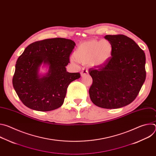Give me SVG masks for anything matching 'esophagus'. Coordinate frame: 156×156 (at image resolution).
I'll return each instance as SVG.
<instances>
[{
    "instance_id": "obj_1",
    "label": "esophagus",
    "mask_w": 156,
    "mask_h": 156,
    "mask_svg": "<svg viewBox=\"0 0 156 156\" xmlns=\"http://www.w3.org/2000/svg\"><path fill=\"white\" fill-rule=\"evenodd\" d=\"M88 73V70L87 69H82V70L81 71V76H84V75H86Z\"/></svg>"
}]
</instances>
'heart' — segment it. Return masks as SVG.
<instances>
[{
  "mask_svg": "<svg viewBox=\"0 0 156 156\" xmlns=\"http://www.w3.org/2000/svg\"><path fill=\"white\" fill-rule=\"evenodd\" d=\"M113 46L107 39H90L81 43L73 53L74 58L83 64L102 65L112 57Z\"/></svg>",
  "mask_w": 156,
  "mask_h": 156,
  "instance_id": "b5f03b06",
  "label": "heart"
}]
</instances>
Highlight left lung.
Segmentation results:
<instances>
[{"instance_id":"1","label":"left lung","mask_w":156,"mask_h":156,"mask_svg":"<svg viewBox=\"0 0 156 156\" xmlns=\"http://www.w3.org/2000/svg\"><path fill=\"white\" fill-rule=\"evenodd\" d=\"M113 46L110 60L96 69H90L93 78L89 93L96 105L118 108L131 103L146 80V55L132 39L123 34L106 35Z\"/></svg>"}]
</instances>
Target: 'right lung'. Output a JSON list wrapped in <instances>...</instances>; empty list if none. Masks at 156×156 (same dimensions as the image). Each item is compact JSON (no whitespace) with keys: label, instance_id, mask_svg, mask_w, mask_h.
Listing matches in <instances>:
<instances>
[{"label":"right lung","instance_id":"add662e5","mask_svg":"<svg viewBox=\"0 0 156 156\" xmlns=\"http://www.w3.org/2000/svg\"><path fill=\"white\" fill-rule=\"evenodd\" d=\"M75 43L61 37L36 41L17 59L12 83L23 104L28 108L48 112L63 104L70 83L80 78V73L66 72ZM48 73L41 78L38 71L42 63Z\"/></svg>","mask_w":156,"mask_h":156}]
</instances>
